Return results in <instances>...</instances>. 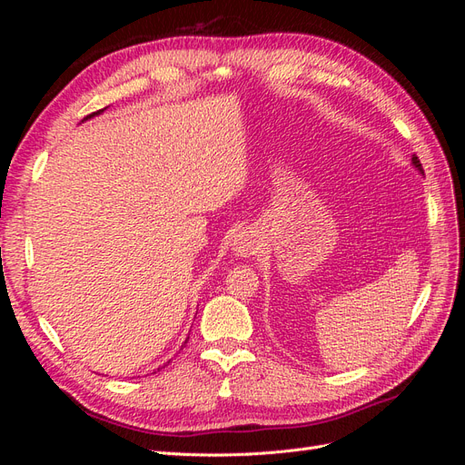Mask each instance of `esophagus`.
<instances>
[{"instance_id": "esophagus-1", "label": "esophagus", "mask_w": 465, "mask_h": 465, "mask_svg": "<svg viewBox=\"0 0 465 465\" xmlns=\"http://www.w3.org/2000/svg\"><path fill=\"white\" fill-rule=\"evenodd\" d=\"M232 250H234V254L241 256V258L254 256L256 252L260 250V241H258V236L254 234V231L238 232L236 238H234V242H232Z\"/></svg>"}]
</instances>
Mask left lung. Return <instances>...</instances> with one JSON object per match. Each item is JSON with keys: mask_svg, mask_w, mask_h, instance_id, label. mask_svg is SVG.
Returning a JSON list of instances; mask_svg holds the SVG:
<instances>
[{"mask_svg": "<svg viewBox=\"0 0 465 465\" xmlns=\"http://www.w3.org/2000/svg\"><path fill=\"white\" fill-rule=\"evenodd\" d=\"M411 164L417 168V171H419L420 174H423V166H420V163H419V159L415 157V154H413V157H411Z\"/></svg>", "mask_w": 465, "mask_h": 465, "instance_id": "1", "label": "left lung"}]
</instances>
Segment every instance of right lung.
I'll list each match as a JSON object with an SVG mask.
<instances>
[{"instance_id": "obj_1", "label": "right lung", "mask_w": 465, "mask_h": 465, "mask_svg": "<svg viewBox=\"0 0 465 465\" xmlns=\"http://www.w3.org/2000/svg\"><path fill=\"white\" fill-rule=\"evenodd\" d=\"M106 108H108V106H106ZM106 108H103V110H96V112H93V114H89L87 118H83L81 122H87V120H91V118H94V116H98V114H103V112H104Z\"/></svg>"}]
</instances>
